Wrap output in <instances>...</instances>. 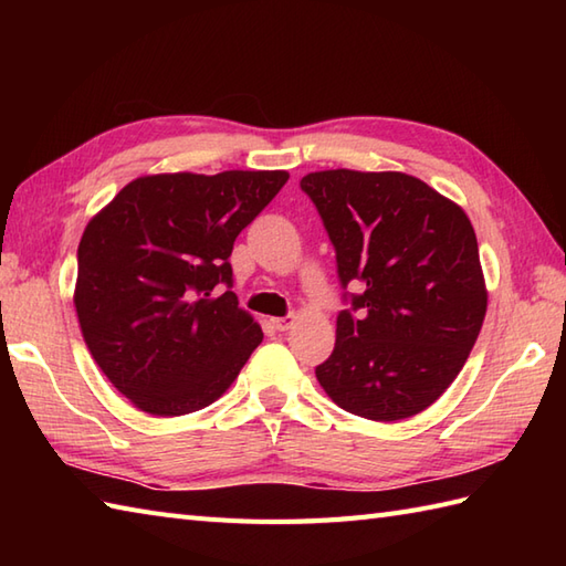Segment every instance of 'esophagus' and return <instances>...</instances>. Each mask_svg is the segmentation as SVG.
<instances>
[{
  "mask_svg": "<svg viewBox=\"0 0 566 566\" xmlns=\"http://www.w3.org/2000/svg\"><path fill=\"white\" fill-rule=\"evenodd\" d=\"M294 321H296V316H282V318H272V326H274L276 331H290V328L294 326Z\"/></svg>",
  "mask_w": 566,
  "mask_h": 566,
  "instance_id": "1",
  "label": "esophagus"
}]
</instances>
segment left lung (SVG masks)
<instances>
[{
  "mask_svg": "<svg viewBox=\"0 0 566 566\" xmlns=\"http://www.w3.org/2000/svg\"><path fill=\"white\" fill-rule=\"evenodd\" d=\"M302 189L326 226L340 284L363 286L338 314L318 384L369 420L426 411L460 375L486 316L472 221L403 172L323 170Z\"/></svg>",
  "mask_w": 566,
  "mask_h": 566,
  "instance_id": "1",
  "label": "left lung"
}]
</instances>
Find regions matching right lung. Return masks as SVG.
Returning <instances> with one entry per match:
<instances>
[{"label":"right lung","mask_w":566,"mask_h":566,"mask_svg":"<svg viewBox=\"0 0 566 566\" xmlns=\"http://www.w3.org/2000/svg\"><path fill=\"white\" fill-rule=\"evenodd\" d=\"M284 170L146 175L87 223L75 308L94 363L150 416H185L231 387L262 328L231 292L238 233ZM221 283L229 290L212 292Z\"/></svg>","instance_id":"1"}]
</instances>
